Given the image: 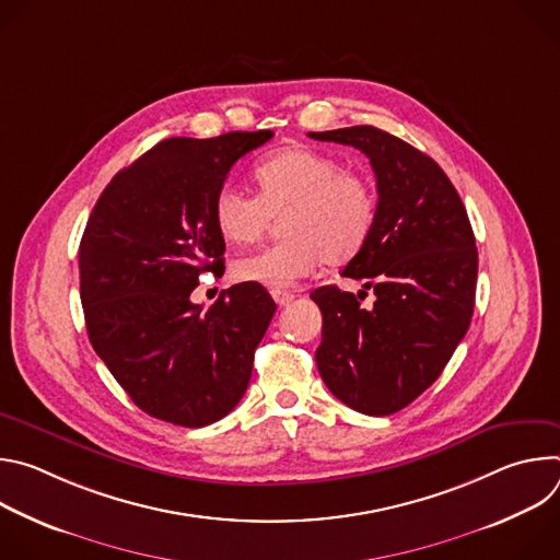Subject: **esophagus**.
<instances>
[{
  "instance_id": "obj_1",
  "label": "esophagus",
  "mask_w": 560,
  "mask_h": 560,
  "mask_svg": "<svg viewBox=\"0 0 560 560\" xmlns=\"http://www.w3.org/2000/svg\"><path fill=\"white\" fill-rule=\"evenodd\" d=\"M272 299L277 301V305H288V303H292V299H294V294L292 292H281V290H275L272 292Z\"/></svg>"
}]
</instances>
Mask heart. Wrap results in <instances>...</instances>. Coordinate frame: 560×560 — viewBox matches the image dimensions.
Wrapping results in <instances>:
<instances>
[{"mask_svg":"<svg viewBox=\"0 0 560 560\" xmlns=\"http://www.w3.org/2000/svg\"><path fill=\"white\" fill-rule=\"evenodd\" d=\"M255 197L221 186L212 221L230 244H253L270 217H281L283 238L234 264V277L268 290H290L322 261L354 259L376 223V188L363 173L346 171L337 156L303 145L283 148L253 171Z\"/></svg>","mask_w":560,"mask_h":560,"instance_id":"1","label":"heart"}]
</instances>
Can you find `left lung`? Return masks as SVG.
<instances>
[{"label": "left lung", "instance_id": "obj_1", "mask_svg": "<svg viewBox=\"0 0 560 560\" xmlns=\"http://www.w3.org/2000/svg\"><path fill=\"white\" fill-rule=\"evenodd\" d=\"M310 137L359 148L378 192L368 244L341 272L376 299L363 307L360 292L337 285L310 294L324 314L316 368L348 408L394 415L441 376L469 328L476 238L456 188L425 152L374 126Z\"/></svg>", "mask_w": 560, "mask_h": 560}]
</instances>
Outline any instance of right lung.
Returning <instances> with one entry per match:
<instances>
[{"mask_svg": "<svg viewBox=\"0 0 560 560\" xmlns=\"http://www.w3.org/2000/svg\"><path fill=\"white\" fill-rule=\"evenodd\" d=\"M272 130L159 141L119 171L79 244L89 339L132 404L203 428L242 401L277 310L264 285L236 283L203 310L190 301L203 272L223 268L212 199L246 152Z\"/></svg>", "mask_w": 560, "mask_h": 560, "instance_id": "add662e5", "label": "right lung"}]
</instances>
